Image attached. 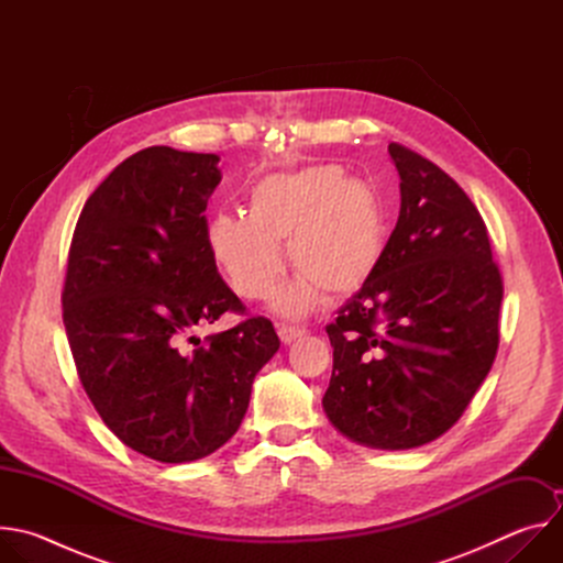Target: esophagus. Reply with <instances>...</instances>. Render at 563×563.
<instances>
[{
  "mask_svg": "<svg viewBox=\"0 0 563 563\" xmlns=\"http://www.w3.org/2000/svg\"><path fill=\"white\" fill-rule=\"evenodd\" d=\"M278 336L283 343H294L298 339L305 336L302 328H294V325H278Z\"/></svg>",
  "mask_w": 563,
  "mask_h": 563,
  "instance_id": "1",
  "label": "esophagus"
}]
</instances>
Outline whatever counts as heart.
Instances as JSON below:
<instances>
[{
    "label": "heart",
    "mask_w": 563,
    "mask_h": 563,
    "mask_svg": "<svg viewBox=\"0 0 563 563\" xmlns=\"http://www.w3.org/2000/svg\"><path fill=\"white\" fill-rule=\"evenodd\" d=\"M298 274L278 296V309L302 316L320 291L343 298L361 289L383 254V211L374 187L347 178L341 165H309L261 178L247 198V216L220 211L209 220L207 243L238 296H272L283 254Z\"/></svg>",
    "instance_id": "heart-1"
}]
</instances>
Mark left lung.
<instances>
[{"mask_svg":"<svg viewBox=\"0 0 563 563\" xmlns=\"http://www.w3.org/2000/svg\"><path fill=\"white\" fill-rule=\"evenodd\" d=\"M387 151L400 211L374 274L325 328L334 369L323 408L361 445L408 450L448 432L488 376L504 278L465 191L417 151Z\"/></svg>","mask_w":563,"mask_h":563,"instance_id":"obj_1","label":"left lung"}]
</instances>
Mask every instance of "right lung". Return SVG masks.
<instances>
[{"mask_svg": "<svg viewBox=\"0 0 563 563\" xmlns=\"http://www.w3.org/2000/svg\"><path fill=\"white\" fill-rule=\"evenodd\" d=\"M218 163L172 146L133 153L89 196L68 250L62 318L79 383L124 445L163 463L227 443L280 347L272 320L247 316L209 252ZM224 310L246 318L192 336Z\"/></svg>", "mask_w": 563, "mask_h": 563, "instance_id": "add662e5", "label": "right lung"}]
</instances>
